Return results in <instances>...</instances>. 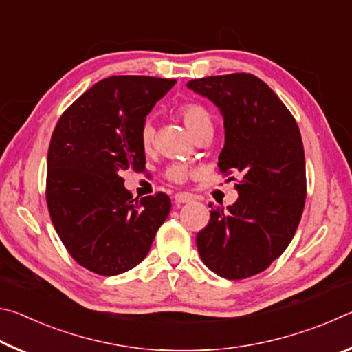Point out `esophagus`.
I'll return each mask as SVG.
<instances>
[{
	"label": "esophagus",
	"instance_id": "1",
	"mask_svg": "<svg viewBox=\"0 0 352 352\" xmlns=\"http://www.w3.org/2000/svg\"><path fill=\"white\" fill-rule=\"evenodd\" d=\"M174 199H175V204H177V205L189 204V201L194 200L192 195H189V194H186V192H178V194H175Z\"/></svg>",
	"mask_w": 352,
	"mask_h": 352
}]
</instances>
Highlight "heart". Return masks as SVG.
Here are the masks:
<instances>
[{"mask_svg":"<svg viewBox=\"0 0 352 352\" xmlns=\"http://www.w3.org/2000/svg\"><path fill=\"white\" fill-rule=\"evenodd\" d=\"M177 113L192 136H197L206 129H212L211 113L208 111L204 105H200L197 102L183 104L178 107ZM153 135H155V129L152 126V122L146 121L140 130V142L144 151H148V148H151L153 142ZM189 175H190V170L184 164H172L168 169V172H166V177L174 183L186 182Z\"/></svg>","mask_w":352,"mask_h":352,"instance_id":"1","label":"heart"}]
</instances>
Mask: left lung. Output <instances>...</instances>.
I'll list each match as a JSON object with an SVG mask.
<instances>
[{
	"label": "left lung",
	"mask_w": 352,
	"mask_h": 352,
	"mask_svg": "<svg viewBox=\"0 0 352 352\" xmlns=\"http://www.w3.org/2000/svg\"><path fill=\"white\" fill-rule=\"evenodd\" d=\"M188 88L216 104L223 116L220 172L242 175L236 204L226 210L210 205V222L195 237L200 258L226 279L258 275L289 247L305 210L300 129L275 91L253 74L210 76L189 80Z\"/></svg>",
	"instance_id": "left-lung-1"
}]
</instances>
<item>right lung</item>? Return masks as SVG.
Instances as JSON below:
<instances>
[{
  "mask_svg": "<svg viewBox=\"0 0 352 352\" xmlns=\"http://www.w3.org/2000/svg\"><path fill=\"white\" fill-rule=\"evenodd\" d=\"M174 85L148 76L107 77L65 110L52 132L47 210L68 253L98 275L138 265L169 216V195L133 199L122 174L144 169L140 130Z\"/></svg>",
  "mask_w": 352,
  "mask_h": 352,
  "instance_id": "add662e5",
  "label": "right lung"
}]
</instances>
